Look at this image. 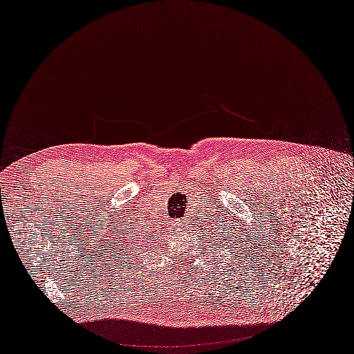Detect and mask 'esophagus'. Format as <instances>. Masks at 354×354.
<instances>
[{
    "instance_id": "1",
    "label": "esophagus",
    "mask_w": 354,
    "mask_h": 354,
    "mask_svg": "<svg viewBox=\"0 0 354 354\" xmlns=\"http://www.w3.org/2000/svg\"><path fill=\"white\" fill-rule=\"evenodd\" d=\"M183 227H186V223H185V225H183Z\"/></svg>"
}]
</instances>
